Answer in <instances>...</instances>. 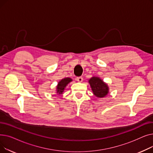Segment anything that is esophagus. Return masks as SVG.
Segmentation results:
<instances>
[{
	"label": "esophagus",
	"instance_id": "34e87169",
	"mask_svg": "<svg viewBox=\"0 0 153 153\" xmlns=\"http://www.w3.org/2000/svg\"><path fill=\"white\" fill-rule=\"evenodd\" d=\"M77 81L79 82H82V81H83V78L82 77H77V79H76Z\"/></svg>",
	"mask_w": 153,
	"mask_h": 153
}]
</instances>
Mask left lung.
<instances>
[{
  "label": "left lung",
  "instance_id": "8db88e82",
  "mask_svg": "<svg viewBox=\"0 0 153 153\" xmlns=\"http://www.w3.org/2000/svg\"><path fill=\"white\" fill-rule=\"evenodd\" d=\"M89 83L94 95L98 98L106 97L109 92L108 84L97 76H93L89 80Z\"/></svg>",
  "mask_w": 153,
  "mask_h": 153
}]
</instances>
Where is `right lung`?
I'll return each instance as SVG.
<instances>
[{
	"instance_id": "1",
	"label": "right lung",
	"mask_w": 153,
	"mask_h": 153,
	"mask_svg": "<svg viewBox=\"0 0 153 153\" xmlns=\"http://www.w3.org/2000/svg\"><path fill=\"white\" fill-rule=\"evenodd\" d=\"M72 81V79L69 77H66L61 79L58 83V85H56V93L57 95H59L63 94L65 88L66 86Z\"/></svg>"
}]
</instances>
